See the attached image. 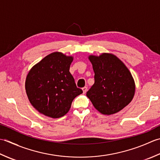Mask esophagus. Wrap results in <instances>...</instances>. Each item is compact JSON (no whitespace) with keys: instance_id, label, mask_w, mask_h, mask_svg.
I'll return each instance as SVG.
<instances>
[{"instance_id":"1","label":"esophagus","mask_w":160,"mask_h":160,"mask_svg":"<svg viewBox=\"0 0 160 160\" xmlns=\"http://www.w3.org/2000/svg\"><path fill=\"white\" fill-rule=\"evenodd\" d=\"M82 90H83V92L84 94L86 93V92L88 91V88L87 87H83V88H82Z\"/></svg>"}]
</instances>
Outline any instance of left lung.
<instances>
[{"label": "left lung", "mask_w": 160, "mask_h": 160, "mask_svg": "<svg viewBox=\"0 0 160 160\" xmlns=\"http://www.w3.org/2000/svg\"><path fill=\"white\" fill-rule=\"evenodd\" d=\"M89 59L94 72V83L87 92V97L103 115L120 111L134 97L135 86L132 74L113 54L90 56Z\"/></svg>", "instance_id": "left-lung-1"}]
</instances>
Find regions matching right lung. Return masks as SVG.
Returning <instances> with one entry per match:
<instances>
[{
	"instance_id": "obj_1",
	"label": "right lung",
	"mask_w": 160,
	"mask_h": 160,
	"mask_svg": "<svg viewBox=\"0 0 160 160\" xmlns=\"http://www.w3.org/2000/svg\"><path fill=\"white\" fill-rule=\"evenodd\" d=\"M73 58L53 52L32 67L26 78L25 90L32 105L39 112L58 118L69 111L74 99L83 90L70 72Z\"/></svg>"
}]
</instances>
